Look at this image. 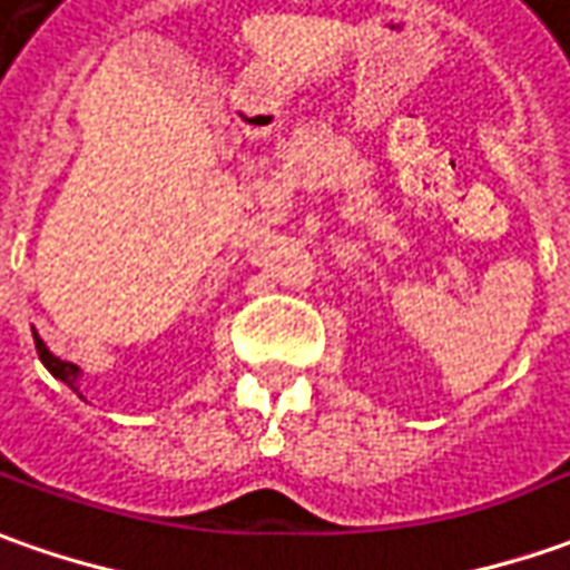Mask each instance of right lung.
<instances>
[{
	"instance_id": "right-lung-1",
	"label": "right lung",
	"mask_w": 570,
	"mask_h": 570,
	"mask_svg": "<svg viewBox=\"0 0 570 570\" xmlns=\"http://www.w3.org/2000/svg\"><path fill=\"white\" fill-rule=\"evenodd\" d=\"M33 343H37V352H40V362L49 371H52V377H58V381H65L71 390H77V365H71V362H61L58 355H52V352L46 350V343H42L40 336H37V331H33Z\"/></svg>"
}]
</instances>
